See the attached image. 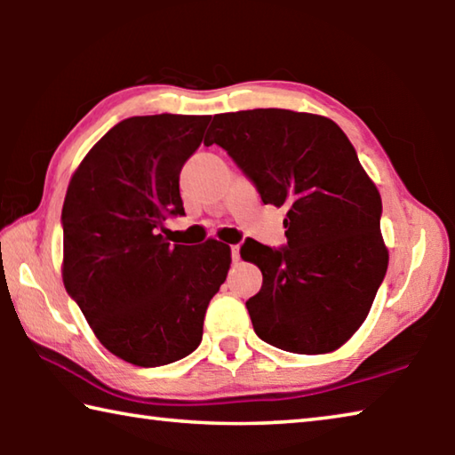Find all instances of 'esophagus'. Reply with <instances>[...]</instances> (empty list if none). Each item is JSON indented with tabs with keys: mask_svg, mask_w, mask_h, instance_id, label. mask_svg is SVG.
Segmentation results:
<instances>
[{
	"mask_svg": "<svg viewBox=\"0 0 455 455\" xmlns=\"http://www.w3.org/2000/svg\"><path fill=\"white\" fill-rule=\"evenodd\" d=\"M230 252H233V260L236 263V260L241 259V246H238V244H233V246H230Z\"/></svg>",
	"mask_w": 455,
	"mask_h": 455,
	"instance_id": "esophagus-1",
	"label": "esophagus"
}]
</instances>
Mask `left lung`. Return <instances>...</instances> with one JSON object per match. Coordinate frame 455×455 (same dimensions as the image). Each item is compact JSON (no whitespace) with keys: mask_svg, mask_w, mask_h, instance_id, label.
Instances as JSON below:
<instances>
[{"mask_svg":"<svg viewBox=\"0 0 455 455\" xmlns=\"http://www.w3.org/2000/svg\"><path fill=\"white\" fill-rule=\"evenodd\" d=\"M219 144L255 182L265 204L287 211V246L246 238L241 257L263 273L246 301L255 333L273 347L321 355L363 325L387 271L379 190L349 138L319 114L257 108L217 114Z\"/></svg>","mask_w":455,"mask_h":455,"instance_id":"1","label":"left lung"}]
</instances>
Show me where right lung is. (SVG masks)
Segmentation results:
<instances>
[{
    "label": "right lung",
    "mask_w": 455,
    "mask_h": 455,
    "mask_svg": "<svg viewBox=\"0 0 455 455\" xmlns=\"http://www.w3.org/2000/svg\"><path fill=\"white\" fill-rule=\"evenodd\" d=\"M211 116H132L100 138L68 184L64 287L98 341L138 367L190 355L225 283L230 246L171 244L164 220L184 214L179 179Z\"/></svg>",
    "instance_id": "1"
}]
</instances>
